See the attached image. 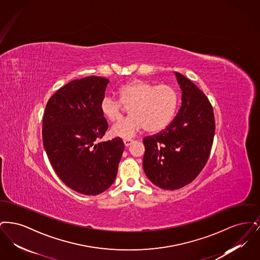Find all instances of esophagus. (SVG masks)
Returning a JSON list of instances; mask_svg holds the SVG:
<instances>
[{
    "label": "esophagus",
    "instance_id": "34e87169",
    "mask_svg": "<svg viewBox=\"0 0 260 260\" xmlns=\"http://www.w3.org/2000/svg\"><path fill=\"white\" fill-rule=\"evenodd\" d=\"M133 143H134V141H133L132 139H124V144L125 147H128V146H131Z\"/></svg>",
    "mask_w": 260,
    "mask_h": 260
}]
</instances>
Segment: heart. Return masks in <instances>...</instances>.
Returning a JSON list of instances; mask_svg holds the SVG:
<instances>
[{
  "instance_id": "obj_1",
  "label": "heart",
  "mask_w": 260,
  "mask_h": 260,
  "mask_svg": "<svg viewBox=\"0 0 260 260\" xmlns=\"http://www.w3.org/2000/svg\"><path fill=\"white\" fill-rule=\"evenodd\" d=\"M120 101L106 95L101 99L100 110L109 121L122 117V106L128 107V118L118 122L111 127V135L124 139L136 136L142 129L159 133L173 120L178 104L175 89L168 85L152 84L136 79L119 89Z\"/></svg>"
}]
</instances>
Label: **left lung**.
I'll return each mask as SVG.
<instances>
[{"instance_id":"8db88e82","label":"left lung","mask_w":260,"mask_h":260,"mask_svg":"<svg viewBox=\"0 0 260 260\" xmlns=\"http://www.w3.org/2000/svg\"><path fill=\"white\" fill-rule=\"evenodd\" d=\"M181 89V106L170 125L143 139V170L149 180L166 190L192 182L210 157L215 123L205 93L183 75L174 72Z\"/></svg>"}]
</instances>
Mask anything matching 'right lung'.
Segmentation results:
<instances>
[{"label":"right lung","instance_id":"obj_1","mask_svg":"<svg viewBox=\"0 0 260 260\" xmlns=\"http://www.w3.org/2000/svg\"><path fill=\"white\" fill-rule=\"evenodd\" d=\"M108 79L89 76L59 88L48 101L43 143L62 181L84 195H99L115 181L124 145L119 137L98 142L108 124L100 110Z\"/></svg>","mask_w":260,"mask_h":260}]
</instances>
